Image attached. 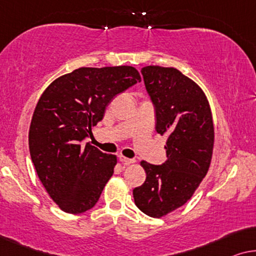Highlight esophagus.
Masks as SVG:
<instances>
[{
  "label": "esophagus",
  "mask_w": 256,
  "mask_h": 256,
  "mask_svg": "<svg viewBox=\"0 0 256 256\" xmlns=\"http://www.w3.org/2000/svg\"><path fill=\"white\" fill-rule=\"evenodd\" d=\"M120 161L122 164H134L136 161L133 160V159H128V158H125V156H120Z\"/></svg>",
  "instance_id": "obj_1"
}]
</instances>
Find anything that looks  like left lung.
I'll list each match as a JSON object with an SVG mask.
<instances>
[{"label":"left lung","mask_w":256,"mask_h":256,"mask_svg":"<svg viewBox=\"0 0 256 256\" xmlns=\"http://www.w3.org/2000/svg\"><path fill=\"white\" fill-rule=\"evenodd\" d=\"M146 90L156 106L159 134H167L164 164L142 161L146 181L133 189L140 211L161 218L192 198L210 168L214 144L211 108L195 81L172 67L142 70Z\"/></svg>","instance_id":"1"}]
</instances>
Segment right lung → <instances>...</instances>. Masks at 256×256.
<instances>
[{
	"label": "right lung",
	"instance_id": "1",
	"mask_svg": "<svg viewBox=\"0 0 256 256\" xmlns=\"http://www.w3.org/2000/svg\"><path fill=\"white\" fill-rule=\"evenodd\" d=\"M142 81L131 66L81 67L42 94L28 130L32 162L50 197L67 214L90 210L114 174L117 156L82 140L111 100Z\"/></svg>",
	"mask_w": 256,
	"mask_h": 256
}]
</instances>
